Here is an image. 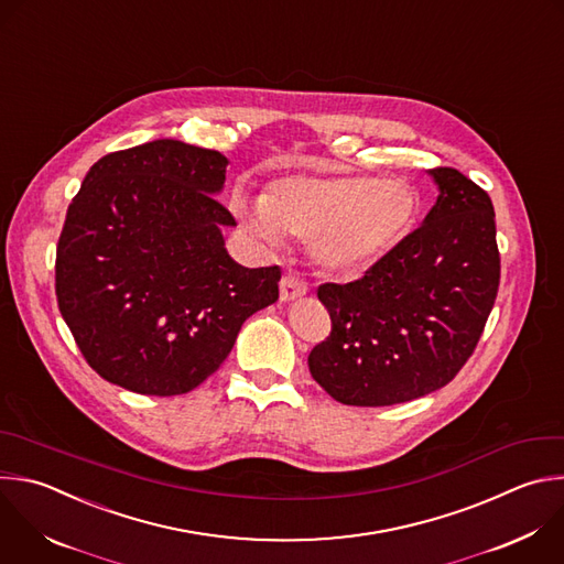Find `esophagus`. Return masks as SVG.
I'll return each instance as SVG.
<instances>
[{
	"mask_svg": "<svg viewBox=\"0 0 564 564\" xmlns=\"http://www.w3.org/2000/svg\"><path fill=\"white\" fill-rule=\"evenodd\" d=\"M279 285H281V301H283V303L294 301V299H299V296H303V294L307 292L305 283L299 281V279L292 276V274H285Z\"/></svg>",
	"mask_w": 564,
	"mask_h": 564,
	"instance_id": "1",
	"label": "esophagus"
}]
</instances>
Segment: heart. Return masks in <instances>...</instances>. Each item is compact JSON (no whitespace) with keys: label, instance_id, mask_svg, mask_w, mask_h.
<instances>
[{"label":"heart","instance_id":"heart-1","mask_svg":"<svg viewBox=\"0 0 564 564\" xmlns=\"http://www.w3.org/2000/svg\"><path fill=\"white\" fill-rule=\"evenodd\" d=\"M239 215L268 243L310 239L312 259L329 274L358 276L399 252L419 226L421 199L399 178L371 174H292L270 183L259 206Z\"/></svg>","mask_w":564,"mask_h":564}]
</instances>
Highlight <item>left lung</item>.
<instances>
[{
  "mask_svg": "<svg viewBox=\"0 0 564 564\" xmlns=\"http://www.w3.org/2000/svg\"><path fill=\"white\" fill-rule=\"evenodd\" d=\"M427 174L438 199L408 243L362 279L316 292L332 332L307 365L343 405H397L445 388L494 307L500 254L491 199L454 167Z\"/></svg>",
  "mask_w": 564,
  "mask_h": 564,
  "instance_id": "obj_1",
  "label": "left lung"
}]
</instances>
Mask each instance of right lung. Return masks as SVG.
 I'll use <instances>...</instances> for the list:
<instances>
[{
  "mask_svg": "<svg viewBox=\"0 0 564 564\" xmlns=\"http://www.w3.org/2000/svg\"><path fill=\"white\" fill-rule=\"evenodd\" d=\"M228 159L176 139L101 156L68 206L57 246L59 312L88 365L148 397L202 386L241 325L279 299V265L243 268L215 199Z\"/></svg>",
  "mask_w": 564,
  "mask_h": 564,
  "instance_id": "add662e5",
  "label": "right lung"
}]
</instances>
